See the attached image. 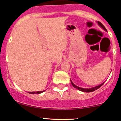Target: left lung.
I'll return each mask as SVG.
<instances>
[{
	"label": "left lung",
	"instance_id": "obj_1",
	"mask_svg": "<svg viewBox=\"0 0 121 121\" xmlns=\"http://www.w3.org/2000/svg\"><path fill=\"white\" fill-rule=\"evenodd\" d=\"M97 24H98L100 26V27H102V28H103V30H104L106 31H107L105 27H104V25H103V24H102V23L98 21V22H97ZM71 84H72V86H73V87H74V88H77V89H78V90H80V91H81L88 92V93H89V92L94 91H95V90H97V89H98V88H99L100 87H101V86H102V85H103V84L104 83V82H103V83L101 84H100V85H99V86H96V87H92V88H81V87H78V86H75V85L74 84H73V82H72V81H71Z\"/></svg>",
	"mask_w": 121,
	"mask_h": 121
}]
</instances>
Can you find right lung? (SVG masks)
Returning <instances> with one entry per match:
<instances>
[{
  "instance_id": "right-lung-1",
  "label": "right lung",
  "mask_w": 121,
  "mask_h": 121,
  "mask_svg": "<svg viewBox=\"0 0 121 121\" xmlns=\"http://www.w3.org/2000/svg\"><path fill=\"white\" fill-rule=\"evenodd\" d=\"M44 91H33V92H28V93H30V94H40V93H43V92H44Z\"/></svg>"
}]
</instances>
